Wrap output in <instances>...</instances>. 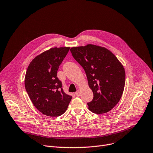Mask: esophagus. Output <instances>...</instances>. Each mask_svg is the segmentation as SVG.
Here are the masks:
<instances>
[{"label": "esophagus", "instance_id": "34e87169", "mask_svg": "<svg viewBox=\"0 0 153 153\" xmlns=\"http://www.w3.org/2000/svg\"><path fill=\"white\" fill-rule=\"evenodd\" d=\"M75 95L76 97H79V96H80V92H79V90H78V91H76L75 92Z\"/></svg>", "mask_w": 153, "mask_h": 153}]
</instances>
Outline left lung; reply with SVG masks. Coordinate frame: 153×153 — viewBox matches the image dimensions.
<instances>
[{
  "label": "left lung",
  "mask_w": 153,
  "mask_h": 153,
  "mask_svg": "<svg viewBox=\"0 0 153 153\" xmlns=\"http://www.w3.org/2000/svg\"><path fill=\"white\" fill-rule=\"evenodd\" d=\"M72 56L84 69L93 93L89 110L96 114L110 111L120 100L125 84V71L116 56L105 47L88 44L72 47Z\"/></svg>",
  "instance_id": "8db88e82"
}]
</instances>
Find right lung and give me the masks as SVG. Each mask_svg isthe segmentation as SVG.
I'll list each match as a JSON object with an SVG mask.
<instances>
[{
    "instance_id": "add662e5",
    "label": "right lung",
    "mask_w": 153,
    "mask_h": 153,
    "mask_svg": "<svg viewBox=\"0 0 153 153\" xmlns=\"http://www.w3.org/2000/svg\"><path fill=\"white\" fill-rule=\"evenodd\" d=\"M69 50L70 47L50 48L36 56L28 67L25 90L35 108L46 116L63 114L72 98L63 91L62 82L56 76Z\"/></svg>"
}]
</instances>
